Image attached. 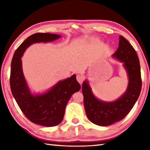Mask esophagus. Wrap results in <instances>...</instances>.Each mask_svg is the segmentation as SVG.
<instances>
[{
    "mask_svg": "<svg viewBox=\"0 0 150 150\" xmlns=\"http://www.w3.org/2000/svg\"><path fill=\"white\" fill-rule=\"evenodd\" d=\"M77 80L79 83H80V84H81L83 82V81L85 80V77L84 76L82 75H77Z\"/></svg>",
    "mask_w": 150,
    "mask_h": 150,
    "instance_id": "obj_1",
    "label": "esophagus"
}]
</instances>
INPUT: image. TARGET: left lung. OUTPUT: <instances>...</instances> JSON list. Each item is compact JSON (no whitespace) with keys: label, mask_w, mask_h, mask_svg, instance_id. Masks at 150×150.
<instances>
[{"label":"left lung","mask_w":150,"mask_h":150,"mask_svg":"<svg viewBox=\"0 0 150 150\" xmlns=\"http://www.w3.org/2000/svg\"><path fill=\"white\" fill-rule=\"evenodd\" d=\"M114 57L124 63L129 78L126 93L114 102H103L93 95L87 81L82 85L85 112L91 122L106 126L120 121L130 112L141 92L142 78L138 55L132 45L123 36H119V45Z\"/></svg>","instance_id":"left-lung-1"}]
</instances>
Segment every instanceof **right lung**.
<instances>
[{
  "instance_id": "add662e5",
  "label": "right lung",
  "mask_w": 150,
  "mask_h": 150,
  "mask_svg": "<svg viewBox=\"0 0 150 150\" xmlns=\"http://www.w3.org/2000/svg\"><path fill=\"white\" fill-rule=\"evenodd\" d=\"M61 35L49 33H35L17 48L11 62L10 85L14 98L26 117L32 122L44 126L61 123L66 105L73 94L81 88L76 75L59 81L42 95H33L28 87L22 70L21 57L26 48L34 43L52 42Z\"/></svg>"
}]
</instances>
